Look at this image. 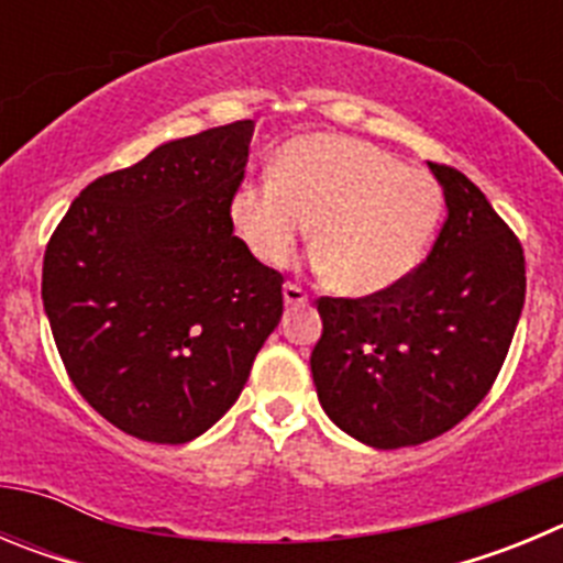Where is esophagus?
Segmentation results:
<instances>
[{
  "instance_id": "34e87169",
  "label": "esophagus",
  "mask_w": 563,
  "mask_h": 563,
  "mask_svg": "<svg viewBox=\"0 0 563 563\" xmlns=\"http://www.w3.org/2000/svg\"><path fill=\"white\" fill-rule=\"evenodd\" d=\"M285 305L287 307L307 305V292L301 290V287H298V285H290V282H287V285H285Z\"/></svg>"
}]
</instances>
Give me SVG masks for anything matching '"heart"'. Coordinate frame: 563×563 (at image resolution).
I'll use <instances>...</instances> for the list:
<instances>
[{"instance_id": "heart-1", "label": "heart", "mask_w": 563, "mask_h": 563, "mask_svg": "<svg viewBox=\"0 0 563 563\" xmlns=\"http://www.w3.org/2000/svg\"><path fill=\"white\" fill-rule=\"evenodd\" d=\"M271 177L233 191V231L262 265L282 267L312 225L318 271L341 296L395 287L420 265L440 225L442 191L431 174L346 134L292 137Z\"/></svg>"}]
</instances>
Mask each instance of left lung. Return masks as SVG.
<instances>
[{
    "label": "left lung",
    "instance_id": "8db88e82",
    "mask_svg": "<svg viewBox=\"0 0 563 563\" xmlns=\"http://www.w3.org/2000/svg\"><path fill=\"white\" fill-rule=\"evenodd\" d=\"M445 225L415 273L366 298H318L310 355L318 400L372 449L420 445L465 420L494 386L521 307L525 253L485 194L429 163Z\"/></svg>",
    "mask_w": 563,
    "mask_h": 563
}]
</instances>
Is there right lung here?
Listing matches in <instances>:
<instances>
[{"label":"right lung","instance_id":"obj_1","mask_svg":"<svg viewBox=\"0 0 563 563\" xmlns=\"http://www.w3.org/2000/svg\"><path fill=\"white\" fill-rule=\"evenodd\" d=\"M253 121L168 141L89 183L44 251L42 301L84 400L146 442L206 434L285 310L233 236Z\"/></svg>","mask_w":563,"mask_h":563}]
</instances>
